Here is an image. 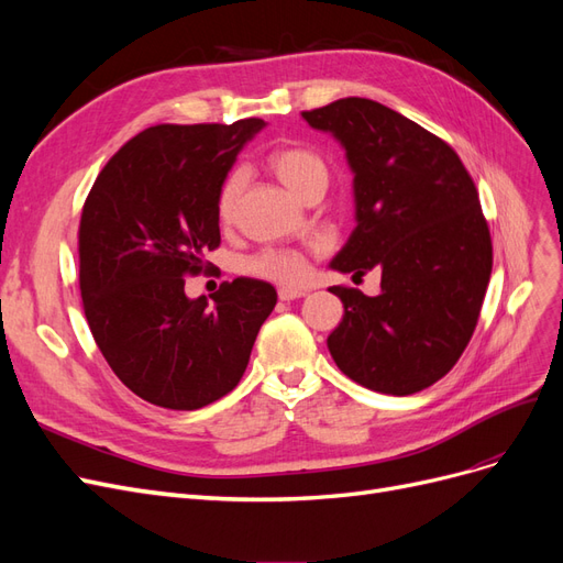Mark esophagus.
<instances>
[{
    "mask_svg": "<svg viewBox=\"0 0 563 563\" xmlns=\"http://www.w3.org/2000/svg\"><path fill=\"white\" fill-rule=\"evenodd\" d=\"M279 300H296V298H302L308 296V288H298V286H282L277 291Z\"/></svg>",
    "mask_w": 563,
    "mask_h": 563,
    "instance_id": "1",
    "label": "esophagus"
}]
</instances>
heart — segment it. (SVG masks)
I'll list each match as a JSON object with an SVG mask.
<instances>
[{
    "label": "heart",
    "mask_w": 563,
    "mask_h": 563,
    "mask_svg": "<svg viewBox=\"0 0 563 563\" xmlns=\"http://www.w3.org/2000/svg\"><path fill=\"white\" fill-rule=\"evenodd\" d=\"M269 172L275 174L288 192L305 197L312 187H327L329 166L319 152L300 145L277 147L267 155ZM244 190V172L232 168L218 187L216 197V216L220 223H230L236 211V201ZM244 272L253 277L279 282V284H298L308 275L305 255L294 249H263L249 255L244 261Z\"/></svg>",
    "instance_id": "1"
}]
</instances>
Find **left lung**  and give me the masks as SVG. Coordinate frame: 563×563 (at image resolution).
<instances>
[{
    "label": "left lung",
    "mask_w": 563,
    "mask_h": 563,
    "mask_svg": "<svg viewBox=\"0 0 563 563\" xmlns=\"http://www.w3.org/2000/svg\"><path fill=\"white\" fill-rule=\"evenodd\" d=\"M331 131L354 172L356 228L331 267L360 282L380 269V294L331 286L345 305L329 350L347 378L406 397L455 366L479 321L493 244L479 192L439 135L368 98L302 112Z\"/></svg>",
    "instance_id": "1"
}]
</instances>
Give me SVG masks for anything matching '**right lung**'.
I'll return each instance as SVG.
<instances>
[{
	"instance_id": "1",
	"label": "right lung",
	"mask_w": 563,
	"mask_h": 563,
	"mask_svg": "<svg viewBox=\"0 0 563 563\" xmlns=\"http://www.w3.org/2000/svg\"><path fill=\"white\" fill-rule=\"evenodd\" d=\"M263 119L157 124L98 174L79 220V288L98 350L133 395L195 411L242 380L275 286L240 277L190 300L220 246L218 187Z\"/></svg>"
}]
</instances>
